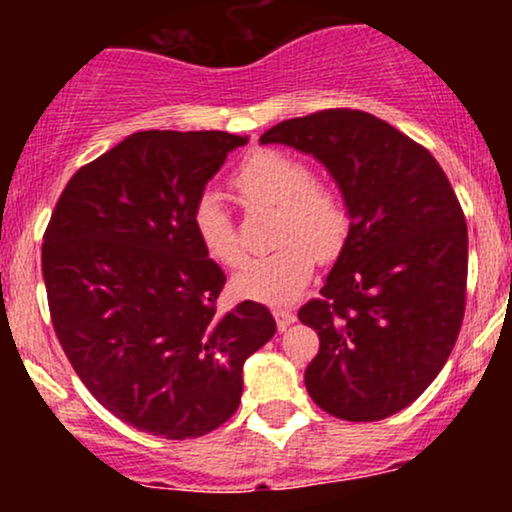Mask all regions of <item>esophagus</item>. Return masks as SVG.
Here are the masks:
<instances>
[{
    "label": "esophagus",
    "mask_w": 512,
    "mask_h": 512,
    "mask_svg": "<svg viewBox=\"0 0 512 512\" xmlns=\"http://www.w3.org/2000/svg\"><path fill=\"white\" fill-rule=\"evenodd\" d=\"M272 313H274V320H276V327H279V332H286L289 330V325L296 322V315L286 308H274Z\"/></svg>",
    "instance_id": "1"
}]
</instances>
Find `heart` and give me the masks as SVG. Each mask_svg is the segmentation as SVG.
<instances>
[{"instance_id": "b5f03b06", "label": "heart", "mask_w": 512, "mask_h": 512, "mask_svg": "<svg viewBox=\"0 0 512 512\" xmlns=\"http://www.w3.org/2000/svg\"><path fill=\"white\" fill-rule=\"evenodd\" d=\"M233 187L248 207H276L274 243L267 257L245 262L233 276L238 296L284 305L301 296L313 279L315 257L332 260L349 236V211L327 182L310 178L308 163L279 149H260L240 163ZM192 228L204 252L223 267H238L245 252L231 211L216 192H204L192 207Z\"/></svg>"}]
</instances>
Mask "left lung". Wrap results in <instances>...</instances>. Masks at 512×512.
Wrapping results in <instances>:
<instances>
[{
    "instance_id": "8db88e82",
    "label": "left lung",
    "mask_w": 512,
    "mask_h": 512,
    "mask_svg": "<svg viewBox=\"0 0 512 512\" xmlns=\"http://www.w3.org/2000/svg\"><path fill=\"white\" fill-rule=\"evenodd\" d=\"M325 163L351 226L320 298L298 310L320 351L305 387L344 421L409 407L448 361L467 303V221L426 146L375 115L317 110L267 129Z\"/></svg>"
}]
</instances>
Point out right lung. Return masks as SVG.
I'll return each instance as SVG.
<instances>
[{"instance_id":"obj_1","label":"right lung","mask_w":512,"mask_h":512,"mask_svg":"<svg viewBox=\"0 0 512 512\" xmlns=\"http://www.w3.org/2000/svg\"><path fill=\"white\" fill-rule=\"evenodd\" d=\"M248 139L228 132H137L86 163L43 236L50 320L93 397L168 440L226 424L243 363L274 337L262 303L216 313L226 284L192 228V207Z\"/></svg>"}]
</instances>
